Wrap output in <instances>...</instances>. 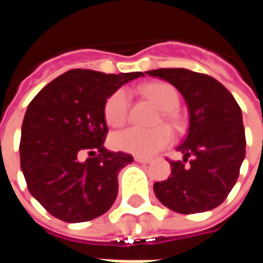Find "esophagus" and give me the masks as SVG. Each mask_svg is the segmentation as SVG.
Instances as JSON below:
<instances>
[{
    "label": "esophagus",
    "instance_id": "obj_1",
    "mask_svg": "<svg viewBox=\"0 0 263 263\" xmlns=\"http://www.w3.org/2000/svg\"><path fill=\"white\" fill-rule=\"evenodd\" d=\"M135 160L139 163H151V159L148 158H142V156H135Z\"/></svg>",
    "mask_w": 263,
    "mask_h": 263
}]
</instances>
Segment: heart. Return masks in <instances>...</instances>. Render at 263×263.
Returning a JSON list of instances; mask_svg holds the SVG:
<instances>
[{
    "label": "heart",
    "instance_id": "obj_1",
    "mask_svg": "<svg viewBox=\"0 0 263 263\" xmlns=\"http://www.w3.org/2000/svg\"><path fill=\"white\" fill-rule=\"evenodd\" d=\"M141 92L145 97L152 100L160 109L167 111L166 120L176 124V118L171 111L179 107V92L169 83H149L141 87ZM128 103L129 98L125 90H117L112 92L104 105V118L111 126L124 125L128 117ZM173 141V134L169 128L160 126L156 129H142L137 126H129L126 129L117 132L112 137V145L115 149L132 154L135 156L149 158L159 151L169 146Z\"/></svg>",
    "mask_w": 263,
    "mask_h": 263
}]
</instances>
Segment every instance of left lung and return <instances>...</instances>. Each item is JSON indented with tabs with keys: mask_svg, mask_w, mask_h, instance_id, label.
Wrapping results in <instances>:
<instances>
[{
	"mask_svg": "<svg viewBox=\"0 0 263 263\" xmlns=\"http://www.w3.org/2000/svg\"><path fill=\"white\" fill-rule=\"evenodd\" d=\"M146 74L176 87L190 114L187 137L177 148L183 160H171V176L154 184L156 197L180 214L215 209L237 183L245 158L239 105L211 76L187 69L149 70Z\"/></svg>",
	"mask_w": 263,
	"mask_h": 263,
	"instance_id": "left-lung-1",
	"label": "left lung"
}]
</instances>
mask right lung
Listing matches in <instances>:
<instances>
[{"label":"right lung","mask_w":263,"mask_h":263,"mask_svg":"<svg viewBox=\"0 0 263 263\" xmlns=\"http://www.w3.org/2000/svg\"><path fill=\"white\" fill-rule=\"evenodd\" d=\"M141 76L73 69L46 84L29 103L21 134V169L29 193L49 214L66 222H84L112 205L118 172L134 158L103 146L108 134L104 105L124 83ZM84 152L90 158L81 161Z\"/></svg>","instance_id":"right-lung-1"}]
</instances>
